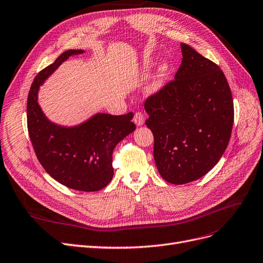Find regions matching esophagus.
<instances>
[{"label": "esophagus", "mask_w": 263, "mask_h": 263, "mask_svg": "<svg viewBox=\"0 0 263 263\" xmlns=\"http://www.w3.org/2000/svg\"><path fill=\"white\" fill-rule=\"evenodd\" d=\"M133 121H134V123L137 124V125H143L144 124V121H145V119H144V115L142 114V112H140V111H138V112H135L134 114V117H133Z\"/></svg>", "instance_id": "34e87169"}]
</instances>
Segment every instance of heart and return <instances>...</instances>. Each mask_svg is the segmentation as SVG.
<instances>
[{"label":"heart","instance_id":"obj_1","mask_svg":"<svg viewBox=\"0 0 263 263\" xmlns=\"http://www.w3.org/2000/svg\"><path fill=\"white\" fill-rule=\"evenodd\" d=\"M164 72H166V67H164V66L159 67L158 72H157L156 77H155V79L153 80V82H152V84L149 86V89H148V91L151 93H156V92H158L161 89L162 85H163Z\"/></svg>","mask_w":263,"mask_h":263}]
</instances>
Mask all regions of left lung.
<instances>
[{
    "label": "left lung",
    "mask_w": 263,
    "mask_h": 263,
    "mask_svg": "<svg viewBox=\"0 0 263 263\" xmlns=\"http://www.w3.org/2000/svg\"><path fill=\"white\" fill-rule=\"evenodd\" d=\"M174 79L145 101L154 159L163 180L185 184L216 166L229 144L234 105L220 67L181 43Z\"/></svg>",
    "instance_id": "obj_1"
}]
</instances>
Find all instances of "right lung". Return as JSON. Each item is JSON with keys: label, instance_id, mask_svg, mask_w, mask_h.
Listing matches in <instances>:
<instances>
[{"label": "right lung", "instance_id": "add662e5", "mask_svg": "<svg viewBox=\"0 0 263 263\" xmlns=\"http://www.w3.org/2000/svg\"><path fill=\"white\" fill-rule=\"evenodd\" d=\"M68 50L39 72L27 101V125L33 149L42 167L63 185L82 192L104 189L114 176L112 152L135 130L133 114H96L87 121L66 128L48 120L37 104V91L68 57L82 54Z\"/></svg>", "mask_w": 263, "mask_h": 263}]
</instances>
